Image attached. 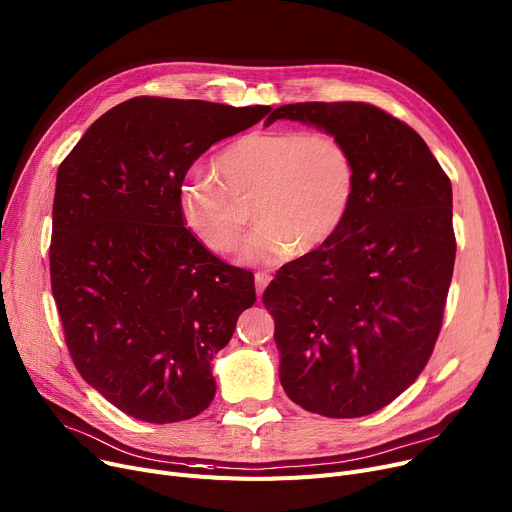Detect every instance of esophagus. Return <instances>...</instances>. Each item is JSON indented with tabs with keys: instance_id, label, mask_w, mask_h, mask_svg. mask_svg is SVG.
I'll list each match as a JSON object with an SVG mask.
<instances>
[{
	"instance_id": "34e87169",
	"label": "esophagus",
	"mask_w": 512,
	"mask_h": 512,
	"mask_svg": "<svg viewBox=\"0 0 512 512\" xmlns=\"http://www.w3.org/2000/svg\"><path fill=\"white\" fill-rule=\"evenodd\" d=\"M270 280H272L270 274H263V272H257V274H255V290H257V297H259V299H261L263 290L267 288V284H270Z\"/></svg>"
}]
</instances>
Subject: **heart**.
<instances>
[{
    "label": "heart",
    "instance_id": "b5f03b06",
    "mask_svg": "<svg viewBox=\"0 0 512 512\" xmlns=\"http://www.w3.org/2000/svg\"><path fill=\"white\" fill-rule=\"evenodd\" d=\"M213 172L218 180L199 174L180 184L182 220L209 251L230 255L245 238L251 205L259 226L245 259L259 265L324 247L357 188L353 151L328 130L247 132L213 159Z\"/></svg>",
    "mask_w": 512,
    "mask_h": 512
}]
</instances>
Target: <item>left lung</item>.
I'll return each instance as SVG.
<instances>
[{"label":"left lung","instance_id":"8db88e82","mask_svg":"<svg viewBox=\"0 0 512 512\" xmlns=\"http://www.w3.org/2000/svg\"><path fill=\"white\" fill-rule=\"evenodd\" d=\"M276 120L338 134L357 166L340 230L282 265L263 292L280 382L309 413L371 415L434 353L456 255L450 178L409 124L371 103H290L265 124Z\"/></svg>","mask_w":512,"mask_h":512}]
</instances>
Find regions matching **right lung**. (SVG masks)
I'll return each instance as SVG.
<instances>
[{"label": "right lung", "mask_w": 512, "mask_h": 512, "mask_svg": "<svg viewBox=\"0 0 512 512\" xmlns=\"http://www.w3.org/2000/svg\"><path fill=\"white\" fill-rule=\"evenodd\" d=\"M267 112L132 97L60 164L49 274L66 346L83 380L134 419L174 423L205 411L211 361L257 299L251 272L184 228L178 191L213 143Z\"/></svg>", "instance_id": "1"}]
</instances>
